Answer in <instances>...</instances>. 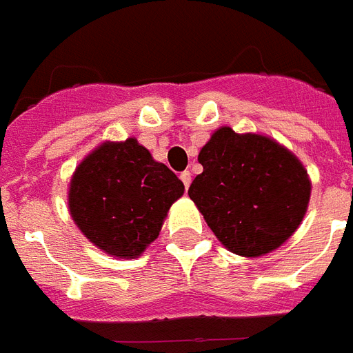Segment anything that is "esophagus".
Here are the masks:
<instances>
[{
	"instance_id": "34e87169",
	"label": "esophagus",
	"mask_w": 353,
	"mask_h": 353,
	"mask_svg": "<svg viewBox=\"0 0 353 353\" xmlns=\"http://www.w3.org/2000/svg\"><path fill=\"white\" fill-rule=\"evenodd\" d=\"M180 180L184 182L185 190H188V188H190V184H191V173H190V171H184V173H180Z\"/></svg>"
}]
</instances>
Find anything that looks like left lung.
Segmentation results:
<instances>
[{"label": "left lung", "instance_id": "8db88e82", "mask_svg": "<svg viewBox=\"0 0 353 353\" xmlns=\"http://www.w3.org/2000/svg\"><path fill=\"white\" fill-rule=\"evenodd\" d=\"M199 162L204 171L188 194L230 252L261 256L297 230L312 185L288 149L272 138L221 128L200 149Z\"/></svg>", "mask_w": 353, "mask_h": 353}]
</instances>
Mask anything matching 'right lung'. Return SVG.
I'll use <instances>...</instances> for the list:
<instances>
[{
	"label": "right lung",
	"mask_w": 353,
	"mask_h": 353,
	"mask_svg": "<svg viewBox=\"0 0 353 353\" xmlns=\"http://www.w3.org/2000/svg\"><path fill=\"white\" fill-rule=\"evenodd\" d=\"M179 176L134 138L107 142L76 168L69 210L81 233L114 256H138L159 236L174 200Z\"/></svg>",
	"instance_id": "obj_1"
}]
</instances>
